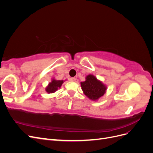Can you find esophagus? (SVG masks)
Returning <instances> with one entry per match:
<instances>
[{
	"label": "esophagus",
	"mask_w": 153,
	"mask_h": 153,
	"mask_svg": "<svg viewBox=\"0 0 153 153\" xmlns=\"http://www.w3.org/2000/svg\"><path fill=\"white\" fill-rule=\"evenodd\" d=\"M71 81H73V82H76V78L75 77H73V78H71Z\"/></svg>",
	"instance_id": "34e87169"
}]
</instances>
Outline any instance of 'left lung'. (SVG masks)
I'll use <instances>...</instances> for the list:
<instances>
[{
	"label": "left lung",
	"mask_w": 153,
	"mask_h": 153,
	"mask_svg": "<svg viewBox=\"0 0 153 153\" xmlns=\"http://www.w3.org/2000/svg\"><path fill=\"white\" fill-rule=\"evenodd\" d=\"M82 90L88 98L98 101L106 92L107 87L93 75H88L84 82H80Z\"/></svg>",
	"instance_id": "1"
}]
</instances>
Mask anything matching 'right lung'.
<instances>
[{"label":"right lung","instance_id":"right-lung-1","mask_svg":"<svg viewBox=\"0 0 153 153\" xmlns=\"http://www.w3.org/2000/svg\"><path fill=\"white\" fill-rule=\"evenodd\" d=\"M64 81L55 80L53 78H52V81L49 83L48 85L45 88L46 92H47L48 94L53 93V92H56L59 89V88L61 87Z\"/></svg>","mask_w":153,"mask_h":153}]
</instances>
